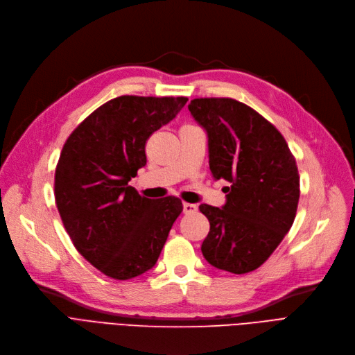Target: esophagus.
Listing matches in <instances>:
<instances>
[{"instance_id": "34e87169", "label": "esophagus", "mask_w": 355, "mask_h": 355, "mask_svg": "<svg viewBox=\"0 0 355 355\" xmlns=\"http://www.w3.org/2000/svg\"><path fill=\"white\" fill-rule=\"evenodd\" d=\"M198 211V207L193 204H188V202H184L183 204V214H193Z\"/></svg>"}]
</instances>
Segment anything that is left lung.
I'll list each match as a JSON object with an SVG mask.
<instances>
[{
  "instance_id": "obj_1",
  "label": "left lung",
  "mask_w": 355,
  "mask_h": 355,
  "mask_svg": "<svg viewBox=\"0 0 355 355\" xmlns=\"http://www.w3.org/2000/svg\"><path fill=\"white\" fill-rule=\"evenodd\" d=\"M188 108L208 132L212 176L230 183L223 208L199 205L211 225L202 254L219 270L250 273L273 254L295 221V156L280 131L240 101L195 98Z\"/></svg>"
}]
</instances>
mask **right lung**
Instances as JSON below:
<instances>
[{
    "label": "right lung",
    "mask_w": 355,
    "mask_h": 355,
    "mask_svg": "<svg viewBox=\"0 0 355 355\" xmlns=\"http://www.w3.org/2000/svg\"><path fill=\"white\" fill-rule=\"evenodd\" d=\"M187 96H116L89 114L63 144L55 199L63 227L87 261L115 280L153 267L176 218L175 196L148 199L128 182L147 162L146 141Z\"/></svg>",
    "instance_id": "1"
}]
</instances>
